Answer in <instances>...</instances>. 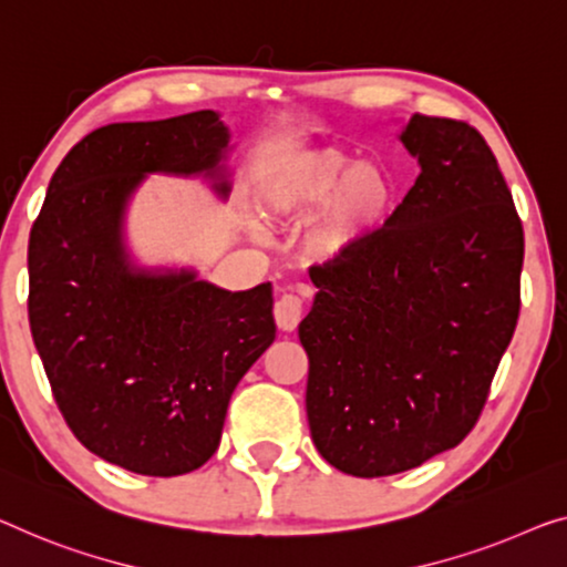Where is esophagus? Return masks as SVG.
I'll use <instances>...</instances> for the list:
<instances>
[{
  "label": "esophagus",
  "mask_w": 567,
  "mask_h": 567,
  "mask_svg": "<svg viewBox=\"0 0 567 567\" xmlns=\"http://www.w3.org/2000/svg\"><path fill=\"white\" fill-rule=\"evenodd\" d=\"M302 320V300L298 298V295L287 292L282 295L280 300L275 302V323L280 331L290 333L298 328V323Z\"/></svg>",
  "instance_id": "obj_1"
}]
</instances>
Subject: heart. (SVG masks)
I'll list each match as a JSON object with an SVG mask.
<instances>
[{
	"mask_svg": "<svg viewBox=\"0 0 567 567\" xmlns=\"http://www.w3.org/2000/svg\"><path fill=\"white\" fill-rule=\"evenodd\" d=\"M394 175L384 165L353 163L338 147L306 150L287 157L267 177L261 210L267 221H298L318 206L306 234L308 255L326 267L357 259L392 224L396 210Z\"/></svg>",
	"mask_w": 567,
	"mask_h": 567,
	"instance_id": "1",
	"label": "heart"
}]
</instances>
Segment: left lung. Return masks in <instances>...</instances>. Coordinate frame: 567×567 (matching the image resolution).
Returning a JSON list of instances; mask_svg holds the SVG:
<instances>
[{"mask_svg": "<svg viewBox=\"0 0 567 567\" xmlns=\"http://www.w3.org/2000/svg\"><path fill=\"white\" fill-rule=\"evenodd\" d=\"M396 137L415 185L364 255L310 267L318 295L298 328L312 443L359 478L458 445L519 318L525 231L486 140L422 114Z\"/></svg>", "mask_w": 567, "mask_h": 567, "instance_id": "obj_1", "label": "left lung"}]
</instances>
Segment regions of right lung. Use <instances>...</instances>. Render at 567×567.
I'll return each instance as SVG.
<instances>
[{"label":"right lung","mask_w":567,"mask_h":567,"mask_svg":"<svg viewBox=\"0 0 567 567\" xmlns=\"http://www.w3.org/2000/svg\"><path fill=\"white\" fill-rule=\"evenodd\" d=\"M231 140L214 109L101 126L58 165L30 231V331L58 408L91 453L142 476L216 453L236 384L275 341L272 285L224 290L126 241L150 175L229 198Z\"/></svg>","instance_id":"right-lung-1"}]
</instances>
